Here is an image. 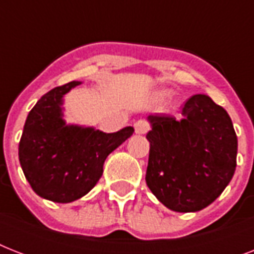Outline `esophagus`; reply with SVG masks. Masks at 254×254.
Returning a JSON list of instances; mask_svg holds the SVG:
<instances>
[{
    "instance_id": "esophagus-1",
    "label": "esophagus",
    "mask_w": 254,
    "mask_h": 254,
    "mask_svg": "<svg viewBox=\"0 0 254 254\" xmlns=\"http://www.w3.org/2000/svg\"><path fill=\"white\" fill-rule=\"evenodd\" d=\"M134 130L137 134H145L149 130V125L143 120H138L137 123H134Z\"/></svg>"
}]
</instances>
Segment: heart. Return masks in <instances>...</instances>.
Listing matches in <instances>:
<instances>
[{
  "label": "heart",
  "instance_id": "obj_1",
  "mask_svg": "<svg viewBox=\"0 0 254 254\" xmlns=\"http://www.w3.org/2000/svg\"><path fill=\"white\" fill-rule=\"evenodd\" d=\"M170 95H171V91H170V89H167V88H161V89H158V91L154 92L153 99H154L155 101H163V100H166ZM177 107H178L177 101H171V104H170V108L175 109Z\"/></svg>",
  "mask_w": 254,
  "mask_h": 254
}]
</instances>
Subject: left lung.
Returning <instances> with one entry per match:
<instances>
[{"instance_id":"1","label":"left lung","mask_w":254,"mask_h":254,"mask_svg":"<svg viewBox=\"0 0 254 254\" xmlns=\"http://www.w3.org/2000/svg\"><path fill=\"white\" fill-rule=\"evenodd\" d=\"M183 119L147 116L151 129L146 185L175 212L205 208L228 186L236 170L237 137L224 108L207 95L187 100Z\"/></svg>"}]
</instances>
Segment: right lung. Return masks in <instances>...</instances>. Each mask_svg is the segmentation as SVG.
<instances>
[{"label": "right lung", "mask_w": 254, "mask_h": 254, "mask_svg": "<svg viewBox=\"0 0 254 254\" xmlns=\"http://www.w3.org/2000/svg\"><path fill=\"white\" fill-rule=\"evenodd\" d=\"M81 81H69L43 95L26 119L18 155L34 192L55 203H71L91 191L105 159L133 134V127L104 133L67 124L64 95Z\"/></svg>", "instance_id": "right-lung-1"}]
</instances>
